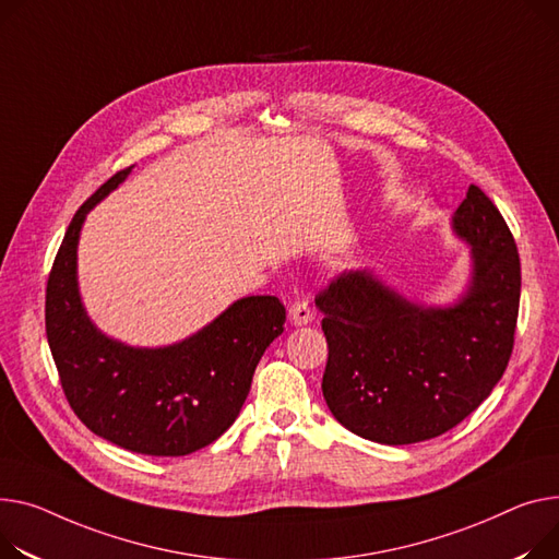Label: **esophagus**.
Here are the masks:
<instances>
[{"mask_svg":"<svg viewBox=\"0 0 559 559\" xmlns=\"http://www.w3.org/2000/svg\"><path fill=\"white\" fill-rule=\"evenodd\" d=\"M287 314H289V323L292 325H306V323L312 321V308H310V304L306 299H296L289 306Z\"/></svg>","mask_w":559,"mask_h":559,"instance_id":"34e87169","label":"esophagus"}]
</instances>
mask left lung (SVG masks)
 Here are the masks:
<instances>
[{"mask_svg": "<svg viewBox=\"0 0 559 559\" xmlns=\"http://www.w3.org/2000/svg\"><path fill=\"white\" fill-rule=\"evenodd\" d=\"M452 227L474 263L452 308L416 306L366 270L317 294L328 342L325 404L366 440L412 444L450 431L492 393L510 361L522 294L514 238L474 183Z\"/></svg>", "mask_w": 559, "mask_h": 559, "instance_id": "1", "label": "left lung"}]
</instances>
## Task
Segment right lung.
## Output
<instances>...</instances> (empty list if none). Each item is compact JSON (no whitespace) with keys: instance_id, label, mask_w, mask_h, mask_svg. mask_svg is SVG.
Instances as JSON below:
<instances>
[{"instance_id":"right-lung-1","label":"right lung","mask_w":559,"mask_h":559,"mask_svg":"<svg viewBox=\"0 0 559 559\" xmlns=\"http://www.w3.org/2000/svg\"><path fill=\"white\" fill-rule=\"evenodd\" d=\"M130 170L111 175L71 219L47 281V340L64 397L87 429L136 454L186 456L238 418L260 357L283 332L285 306L276 296H247L166 348L105 337L81 304L76 247L90 209Z\"/></svg>"}]
</instances>
